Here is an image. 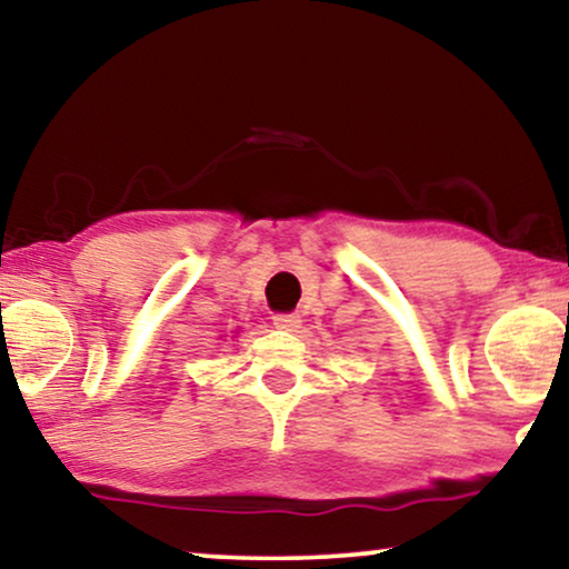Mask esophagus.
<instances>
[{
  "mask_svg": "<svg viewBox=\"0 0 569 569\" xmlns=\"http://www.w3.org/2000/svg\"><path fill=\"white\" fill-rule=\"evenodd\" d=\"M274 326H277V329H282V331H298L302 321H300L298 313H277Z\"/></svg>",
  "mask_w": 569,
  "mask_h": 569,
  "instance_id": "esophagus-1",
  "label": "esophagus"
}]
</instances>
